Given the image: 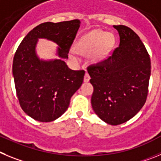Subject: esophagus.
Segmentation results:
<instances>
[{
    "label": "esophagus",
    "instance_id": "1",
    "mask_svg": "<svg viewBox=\"0 0 161 161\" xmlns=\"http://www.w3.org/2000/svg\"><path fill=\"white\" fill-rule=\"evenodd\" d=\"M90 79H91V77H90L89 74L87 72H86L85 76H84V82H88L90 81Z\"/></svg>",
    "mask_w": 161,
    "mask_h": 161
}]
</instances>
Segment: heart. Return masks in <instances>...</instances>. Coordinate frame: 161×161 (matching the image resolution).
<instances>
[{
    "mask_svg": "<svg viewBox=\"0 0 161 161\" xmlns=\"http://www.w3.org/2000/svg\"><path fill=\"white\" fill-rule=\"evenodd\" d=\"M115 36L111 32H104L100 30H94L79 38L76 44L78 50L83 53H91V60L94 63H100L109 55L110 52L115 44ZM70 57L76 59V53L71 50Z\"/></svg>",
    "mask_w": 161,
    "mask_h": 161,
    "instance_id": "heart-1",
    "label": "heart"
}]
</instances>
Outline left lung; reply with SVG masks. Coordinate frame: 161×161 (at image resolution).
Masks as SVG:
<instances>
[{"label": "left lung", "instance_id": "8db88e82", "mask_svg": "<svg viewBox=\"0 0 161 161\" xmlns=\"http://www.w3.org/2000/svg\"><path fill=\"white\" fill-rule=\"evenodd\" d=\"M119 46L108 59L87 68L94 87L91 105L103 121L111 125L127 122L146 102L151 61L139 36L125 25H114Z\"/></svg>", "mask_w": 161, "mask_h": 161}]
</instances>
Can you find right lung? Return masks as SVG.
I'll use <instances>...</instances> for the list:
<instances>
[{
  "label": "right lung",
  "instance_id": "add662e5",
  "mask_svg": "<svg viewBox=\"0 0 161 161\" xmlns=\"http://www.w3.org/2000/svg\"><path fill=\"white\" fill-rule=\"evenodd\" d=\"M80 24L78 19L42 23L24 37L16 51L13 75L17 98L24 112L37 121L51 122L59 118L83 82L85 71L71 70L64 61ZM40 38L58 45V59L38 57L36 48Z\"/></svg>",
  "mask_w": 161,
  "mask_h": 161
}]
</instances>
